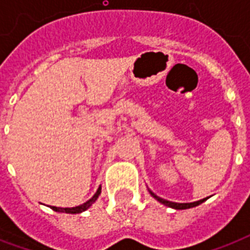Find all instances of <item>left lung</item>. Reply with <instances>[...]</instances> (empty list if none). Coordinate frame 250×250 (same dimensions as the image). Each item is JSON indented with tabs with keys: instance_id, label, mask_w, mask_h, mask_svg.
I'll use <instances>...</instances> for the list:
<instances>
[{
	"instance_id": "left-lung-1",
	"label": "left lung",
	"mask_w": 250,
	"mask_h": 250,
	"mask_svg": "<svg viewBox=\"0 0 250 250\" xmlns=\"http://www.w3.org/2000/svg\"><path fill=\"white\" fill-rule=\"evenodd\" d=\"M149 193L152 194L153 197L156 198L157 201H160L161 204H164V205L168 206V208H172V209H176V210H183V209H189V208H194V206H198L200 204L205 201L206 198H202L200 201H194V202H188V204H179V202H171V201H167V200H164V198L158 197L157 194H154L152 190H149Z\"/></svg>"
}]
</instances>
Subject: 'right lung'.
Here are the masks:
<instances>
[{"label": "right lung", "instance_id": "right-lung-1", "mask_svg": "<svg viewBox=\"0 0 250 250\" xmlns=\"http://www.w3.org/2000/svg\"><path fill=\"white\" fill-rule=\"evenodd\" d=\"M100 194H101V186L98 187L97 192L93 194V197L89 198L88 201L84 202V204H82V205L75 206V208H57V206H50V209H53L54 211H58V213H67V214L83 213V211H85L88 208H90V206H92V204H93V202L97 200Z\"/></svg>", "mask_w": 250, "mask_h": 250}]
</instances>
